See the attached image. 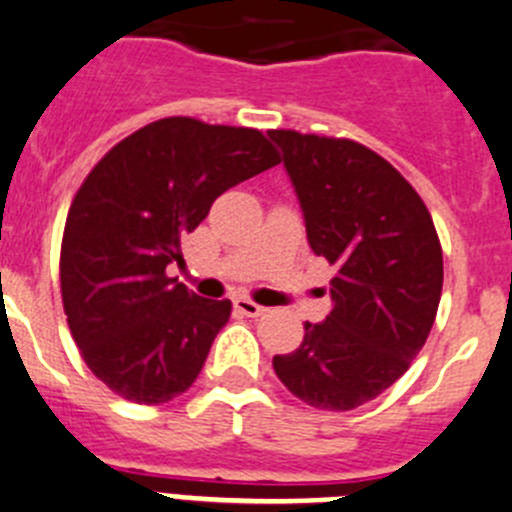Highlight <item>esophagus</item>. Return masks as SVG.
<instances>
[{
	"mask_svg": "<svg viewBox=\"0 0 512 512\" xmlns=\"http://www.w3.org/2000/svg\"><path fill=\"white\" fill-rule=\"evenodd\" d=\"M234 308L240 310L242 315H247V318H260V315L265 313V308H262V305H257L255 300H250V298H234Z\"/></svg>",
	"mask_w": 512,
	"mask_h": 512,
	"instance_id": "1",
	"label": "esophagus"
}]
</instances>
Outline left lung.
Wrapping results in <instances>:
<instances>
[{
  "label": "left lung",
  "instance_id": "8db88e82",
  "mask_svg": "<svg viewBox=\"0 0 512 512\" xmlns=\"http://www.w3.org/2000/svg\"><path fill=\"white\" fill-rule=\"evenodd\" d=\"M303 209L310 250L336 275L333 308L272 358L308 407L348 412L389 389L422 351L442 295V247L414 186L348 138L270 131Z\"/></svg>",
  "mask_w": 512,
  "mask_h": 512
}]
</instances>
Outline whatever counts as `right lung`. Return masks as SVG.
<instances>
[{
  "label": "right lung",
  "mask_w": 512,
  "mask_h": 512,
  "mask_svg": "<svg viewBox=\"0 0 512 512\" xmlns=\"http://www.w3.org/2000/svg\"><path fill=\"white\" fill-rule=\"evenodd\" d=\"M280 164L255 128L161 118L95 164L70 204L60 250L62 308L88 369L118 396L164 404L202 371L229 321L166 275L219 194Z\"/></svg>",
  "instance_id": "right-lung-1"
}]
</instances>
